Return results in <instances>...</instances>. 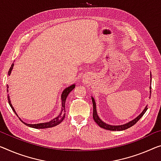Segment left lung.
<instances>
[{"instance_id": "1", "label": "left lung", "mask_w": 161, "mask_h": 161, "mask_svg": "<svg viewBox=\"0 0 161 161\" xmlns=\"http://www.w3.org/2000/svg\"><path fill=\"white\" fill-rule=\"evenodd\" d=\"M150 78H151V74H150ZM150 89H151V88L150 87ZM150 95H151V90H150ZM92 105H93L92 116H93V119H94V121H95V123L97 124L100 127H101V128L107 129V130H110V131H123V130H125V129H128V128H130L131 126H132L133 125H134V124H135L136 122L139 121V120L142 118L143 115L145 114V113L147 110V107L146 106L145 108V109H144L142 111V112L141 113V114L139 115V116L136 117V118L133 119L132 121L128 122V123H126L125 124H123V125L113 126V125H110V124H108L106 123H105V122L103 121L102 120L99 118V116H98L97 113V110H96V104H95V99L92 97Z\"/></svg>"}]
</instances>
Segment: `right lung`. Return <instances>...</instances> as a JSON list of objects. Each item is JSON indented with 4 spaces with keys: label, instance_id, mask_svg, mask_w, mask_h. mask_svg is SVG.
Here are the masks:
<instances>
[{
    "label": "right lung",
    "instance_id": "obj_1",
    "mask_svg": "<svg viewBox=\"0 0 161 161\" xmlns=\"http://www.w3.org/2000/svg\"><path fill=\"white\" fill-rule=\"evenodd\" d=\"M13 67H14V64H12L11 66V68L9 69V71H8V75H10V74H11L12 69H13ZM7 88H8V85H7ZM74 88H75V85H74H74L69 86V87H66L65 90L63 91V92H62V94H61L62 110H61V114H60L57 117H56V118H55V119H52L51 121H50L49 122H46V123H40V124H30L25 123V122H24L22 120H21V119L18 116V115L16 113V111H15V110H14V107L12 106V105L11 103V101H10V97H9V95H8V103H9V105H10V106H11V108H12V110H13V111H14V112L15 113V114L19 117V120H20V121L22 122V123L25 124V125H27V126H30V127H32V128H35V129L51 128V127H53V126H56L57 125H58L60 123H61L62 121H63V120L64 119V118H65L66 114H64V112H65V102H66V97H67V96L69 95V93H70V92H71V91H72ZM7 92H8V89H7Z\"/></svg>",
    "mask_w": 161,
    "mask_h": 161
}]
</instances>
